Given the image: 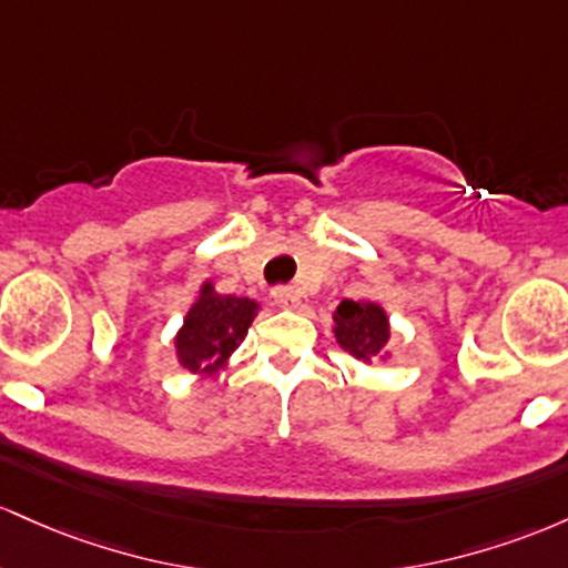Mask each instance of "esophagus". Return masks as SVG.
<instances>
[{
    "label": "esophagus",
    "mask_w": 568,
    "mask_h": 568,
    "mask_svg": "<svg viewBox=\"0 0 568 568\" xmlns=\"http://www.w3.org/2000/svg\"><path fill=\"white\" fill-rule=\"evenodd\" d=\"M271 295L282 308H297V305H301V295H297V290H292V286H276Z\"/></svg>",
    "instance_id": "1"
}]
</instances>
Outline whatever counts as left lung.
Instances as JSON below:
<instances>
[{
	"mask_svg": "<svg viewBox=\"0 0 568 568\" xmlns=\"http://www.w3.org/2000/svg\"><path fill=\"white\" fill-rule=\"evenodd\" d=\"M333 333L337 346L348 352L354 359L365 362H386L388 341H392V322H388L386 308L373 301H343L333 314Z\"/></svg>",
	"mask_w": 568,
	"mask_h": 568,
	"instance_id": "1",
	"label": "left lung"
}]
</instances>
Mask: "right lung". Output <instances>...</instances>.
Listing matches in <instances>:
<instances>
[{
    "label": "right lung",
    "instance_id": "obj_1",
    "mask_svg": "<svg viewBox=\"0 0 568 568\" xmlns=\"http://www.w3.org/2000/svg\"><path fill=\"white\" fill-rule=\"evenodd\" d=\"M257 314V301L220 295L212 278H206L174 335L176 365L199 378L220 375L231 367V356L250 333Z\"/></svg>",
    "mask_w": 568,
    "mask_h": 568
}]
</instances>
